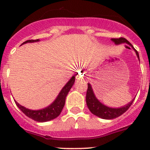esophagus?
Segmentation results:
<instances>
[{
    "label": "esophagus",
    "mask_w": 150,
    "mask_h": 150,
    "mask_svg": "<svg viewBox=\"0 0 150 150\" xmlns=\"http://www.w3.org/2000/svg\"><path fill=\"white\" fill-rule=\"evenodd\" d=\"M83 71H79L77 73H76V79L77 80H82L83 79L84 76H83Z\"/></svg>",
    "instance_id": "34e87169"
}]
</instances>
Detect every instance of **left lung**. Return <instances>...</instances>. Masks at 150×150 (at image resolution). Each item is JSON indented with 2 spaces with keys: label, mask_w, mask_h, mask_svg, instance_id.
Returning a JSON list of instances; mask_svg holds the SVG:
<instances>
[{
  "label": "left lung",
  "mask_w": 150,
  "mask_h": 150,
  "mask_svg": "<svg viewBox=\"0 0 150 150\" xmlns=\"http://www.w3.org/2000/svg\"><path fill=\"white\" fill-rule=\"evenodd\" d=\"M111 40L116 45L121 44V43H125L127 44L130 45L135 51L136 55H137V58H138L139 61H140L139 54L137 51L134 48L133 46L131 44V43H129L125 38H112ZM86 104L87 106H88V108L89 109V110L91 111L92 114L98 116V117L101 118V119H104V120H112V119L119 117L122 114H123L125 112H126L128 110V108L131 107L134 99H133L132 101L129 102L126 105H125L124 107H120V108H112V107H107V106H105L104 104L100 103L97 99L95 94H94L91 85H90V83H88V89H87L86 91Z\"/></svg>",
  "instance_id": "obj_1"
}]
</instances>
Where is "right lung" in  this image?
<instances>
[{"instance_id": "obj_1", "label": "right lung", "mask_w": 150, "mask_h": 150, "mask_svg": "<svg viewBox=\"0 0 150 150\" xmlns=\"http://www.w3.org/2000/svg\"><path fill=\"white\" fill-rule=\"evenodd\" d=\"M39 40H40L38 39L28 40H26L25 42H24L22 44L27 43H34V42H38ZM74 82H75V76H73L71 79L67 82V84L63 87V88L60 91V93L59 94L56 99L50 106H48L46 108H43V109L38 110H29L26 107L20 105L16 100L15 103L17 107L22 111L23 113H25L28 117L32 119L34 121L39 122L50 121V120L55 119L60 115L64 106V104H65L66 97H67L69 91L72 88Z\"/></svg>"}]
</instances>
